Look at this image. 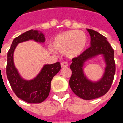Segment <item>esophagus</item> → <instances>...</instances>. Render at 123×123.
<instances>
[{
	"instance_id": "34e87169",
	"label": "esophagus",
	"mask_w": 123,
	"mask_h": 123,
	"mask_svg": "<svg viewBox=\"0 0 123 123\" xmlns=\"http://www.w3.org/2000/svg\"><path fill=\"white\" fill-rule=\"evenodd\" d=\"M68 65V63L67 62H63L61 63V66H62V67H67Z\"/></svg>"
}]
</instances>
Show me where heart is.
<instances>
[{"label": "heart", "instance_id": "heart-1", "mask_svg": "<svg viewBox=\"0 0 123 123\" xmlns=\"http://www.w3.org/2000/svg\"><path fill=\"white\" fill-rule=\"evenodd\" d=\"M88 38L85 33L80 31H67L56 35L51 43L55 51L65 54L70 58L79 56L85 50Z\"/></svg>", "mask_w": 123, "mask_h": 123}]
</instances>
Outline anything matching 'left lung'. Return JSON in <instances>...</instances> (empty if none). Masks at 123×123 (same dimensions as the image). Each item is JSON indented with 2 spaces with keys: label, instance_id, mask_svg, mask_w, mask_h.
<instances>
[{
  "label": "left lung",
  "instance_id": "8db88e82",
  "mask_svg": "<svg viewBox=\"0 0 123 123\" xmlns=\"http://www.w3.org/2000/svg\"><path fill=\"white\" fill-rule=\"evenodd\" d=\"M87 31L90 35V47L79 56L72 58L69 85L76 96L83 99L91 100L103 96L109 90L114 80L116 64L114 50L106 37L93 29H87ZM99 54L103 55L107 66L102 78L92 82L84 74L82 66L86 61Z\"/></svg>",
  "mask_w": 123,
  "mask_h": 123
}]
</instances>
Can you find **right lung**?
Segmentation results:
<instances>
[{"label": "right lung", "mask_w": 123, "mask_h": 123, "mask_svg": "<svg viewBox=\"0 0 123 123\" xmlns=\"http://www.w3.org/2000/svg\"><path fill=\"white\" fill-rule=\"evenodd\" d=\"M29 40L43 43L45 42V37L42 33H39L38 31L31 29L16 37L7 53L6 74L11 88L18 98L29 103H40L48 97L51 81L60 71L61 65L60 62L45 65L39 74L32 80L22 78L14 65L13 53L19 43Z\"/></svg>", "instance_id": "add662e5"}]
</instances>
